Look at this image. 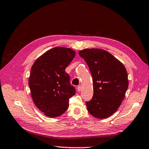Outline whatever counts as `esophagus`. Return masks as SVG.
I'll use <instances>...</instances> for the list:
<instances>
[{"instance_id": "obj_1", "label": "esophagus", "mask_w": 149, "mask_h": 149, "mask_svg": "<svg viewBox=\"0 0 149 149\" xmlns=\"http://www.w3.org/2000/svg\"><path fill=\"white\" fill-rule=\"evenodd\" d=\"M77 89H78V91H81V89H82V86L81 85H79V86H78Z\"/></svg>"}]
</instances>
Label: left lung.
Here are the masks:
<instances>
[{
    "label": "left lung",
    "instance_id": "1",
    "mask_svg": "<svg viewBox=\"0 0 149 149\" xmlns=\"http://www.w3.org/2000/svg\"><path fill=\"white\" fill-rule=\"evenodd\" d=\"M79 55L86 63L92 74L94 94L86 102L88 112L94 118H109L118 109L125 97L129 83L124 65L106 50L87 48Z\"/></svg>",
    "mask_w": 149,
    "mask_h": 149
}]
</instances>
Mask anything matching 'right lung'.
Wrapping results in <instances>:
<instances>
[{
	"instance_id": "obj_1",
	"label": "right lung",
	"mask_w": 149,
	"mask_h": 149,
	"mask_svg": "<svg viewBox=\"0 0 149 149\" xmlns=\"http://www.w3.org/2000/svg\"><path fill=\"white\" fill-rule=\"evenodd\" d=\"M75 51L55 47L43 53L31 66L29 85L35 104L45 115L56 118L67 110L69 99L75 94L66 68L73 60Z\"/></svg>"
}]
</instances>
